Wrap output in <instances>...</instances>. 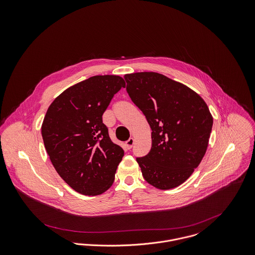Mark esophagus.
<instances>
[{"instance_id": "esophagus-1", "label": "esophagus", "mask_w": 255, "mask_h": 255, "mask_svg": "<svg viewBox=\"0 0 255 255\" xmlns=\"http://www.w3.org/2000/svg\"><path fill=\"white\" fill-rule=\"evenodd\" d=\"M134 139L133 138H130L128 141H126V147H127V149H130V148H132V146H133V144H134Z\"/></svg>"}]
</instances>
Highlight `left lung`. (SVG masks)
<instances>
[{"label":"left lung","instance_id":"1","mask_svg":"<svg viewBox=\"0 0 255 255\" xmlns=\"http://www.w3.org/2000/svg\"><path fill=\"white\" fill-rule=\"evenodd\" d=\"M126 90L151 129V148L138 157L144 180L159 190L183 184L204 156L213 117L203 99L156 72L124 75Z\"/></svg>","mask_w":255,"mask_h":255}]
</instances>
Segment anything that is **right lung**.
<instances>
[{
	"instance_id": "obj_1",
	"label": "right lung",
	"mask_w": 255,
	"mask_h": 255,
	"mask_svg": "<svg viewBox=\"0 0 255 255\" xmlns=\"http://www.w3.org/2000/svg\"><path fill=\"white\" fill-rule=\"evenodd\" d=\"M122 87L117 75L90 77L57 96L44 117L41 132L50 159L79 194L99 196L114 184L124 151L111 140L103 114Z\"/></svg>"
}]
</instances>
